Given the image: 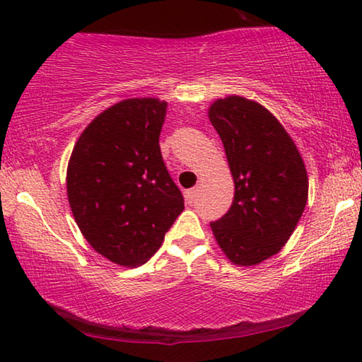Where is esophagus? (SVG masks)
Segmentation results:
<instances>
[{"label": "esophagus", "mask_w": 362, "mask_h": 362, "mask_svg": "<svg viewBox=\"0 0 362 362\" xmlns=\"http://www.w3.org/2000/svg\"><path fill=\"white\" fill-rule=\"evenodd\" d=\"M196 196H197V187H192V189L186 191V201L189 202V204H192V202L196 201Z\"/></svg>", "instance_id": "obj_1"}]
</instances>
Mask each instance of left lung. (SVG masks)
<instances>
[{
    "label": "left lung",
    "instance_id": "1",
    "mask_svg": "<svg viewBox=\"0 0 362 362\" xmlns=\"http://www.w3.org/2000/svg\"><path fill=\"white\" fill-rule=\"evenodd\" d=\"M207 117L219 133L234 180V201L212 234L237 267L279 254L308 201V175L288 132L262 103L240 95L217 98Z\"/></svg>",
    "mask_w": 362,
    "mask_h": 362
}]
</instances>
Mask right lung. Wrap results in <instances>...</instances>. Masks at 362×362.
I'll return each instance as SVG.
<instances>
[{"instance_id": "1", "label": "right lung", "mask_w": 362, "mask_h": 362, "mask_svg": "<svg viewBox=\"0 0 362 362\" xmlns=\"http://www.w3.org/2000/svg\"><path fill=\"white\" fill-rule=\"evenodd\" d=\"M168 102L125 98L93 118L74 145L67 199L92 249L120 267L143 265L185 209L160 150Z\"/></svg>"}]
</instances>
